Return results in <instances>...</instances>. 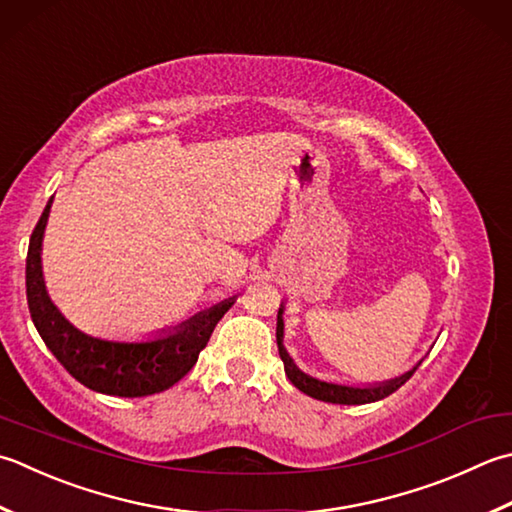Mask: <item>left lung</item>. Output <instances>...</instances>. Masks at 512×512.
Masks as SVG:
<instances>
[{
    "instance_id": "8db88e82",
    "label": "left lung",
    "mask_w": 512,
    "mask_h": 512,
    "mask_svg": "<svg viewBox=\"0 0 512 512\" xmlns=\"http://www.w3.org/2000/svg\"><path fill=\"white\" fill-rule=\"evenodd\" d=\"M284 319H282V308L277 313V348H279V357L284 362V370L286 377L293 382L302 393H306L308 397H315L319 402H328V404H346V406H355V404H370V402H379L388 395H393L395 390L402 388L417 368L410 370V373L393 379V382L386 384H377V386H366V388H357V386H342V384H330V382H322V379H315L306 373H302L295 366L293 359L286 353L284 348Z\"/></svg>"
}]
</instances>
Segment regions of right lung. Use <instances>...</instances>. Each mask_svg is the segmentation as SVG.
Wrapping results in <instances>:
<instances>
[{
	"label": "right lung",
	"instance_id": "1",
	"mask_svg": "<svg viewBox=\"0 0 512 512\" xmlns=\"http://www.w3.org/2000/svg\"><path fill=\"white\" fill-rule=\"evenodd\" d=\"M48 202L30 235L26 255V299L39 337L79 384L104 395L146 397L175 386L208 344L210 335L235 299L213 306L179 326L175 333L144 344L106 342L77 330L50 302L42 277V237Z\"/></svg>",
	"mask_w": 512,
	"mask_h": 512
}]
</instances>
